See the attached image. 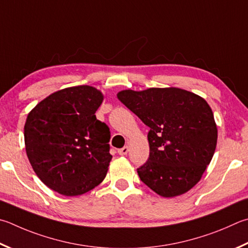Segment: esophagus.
I'll return each mask as SVG.
<instances>
[{
    "instance_id": "34e87169",
    "label": "esophagus",
    "mask_w": 248,
    "mask_h": 248,
    "mask_svg": "<svg viewBox=\"0 0 248 248\" xmlns=\"http://www.w3.org/2000/svg\"><path fill=\"white\" fill-rule=\"evenodd\" d=\"M128 152H129V147L128 146H124L123 148H119L118 154L121 155V156H124V155L128 154Z\"/></svg>"
}]
</instances>
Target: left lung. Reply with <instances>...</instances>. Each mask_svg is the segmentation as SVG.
I'll use <instances>...</instances> for the list:
<instances>
[{
  "label": "left lung",
  "instance_id": "left-lung-1",
  "mask_svg": "<svg viewBox=\"0 0 248 248\" xmlns=\"http://www.w3.org/2000/svg\"><path fill=\"white\" fill-rule=\"evenodd\" d=\"M117 96L151 129L150 157L138 169L140 179L163 197L195 186L217 146L218 129L208 103L173 87L123 90Z\"/></svg>",
  "mask_w": 248,
  "mask_h": 248
}]
</instances>
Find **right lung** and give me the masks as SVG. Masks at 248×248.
Segmentation results:
<instances>
[{
    "label": "right lung",
    "mask_w": 248,
    "mask_h": 248,
    "mask_svg": "<svg viewBox=\"0 0 248 248\" xmlns=\"http://www.w3.org/2000/svg\"><path fill=\"white\" fill-rule=\"evenodd\" d=\"M104 97L91 85L65 88L49 94L27 116V156L51 190L78 196L105 179L112 158L110 132L95 116Z\"/></svg>",
    "instance_id": "obj_1"
}]
</instances>
